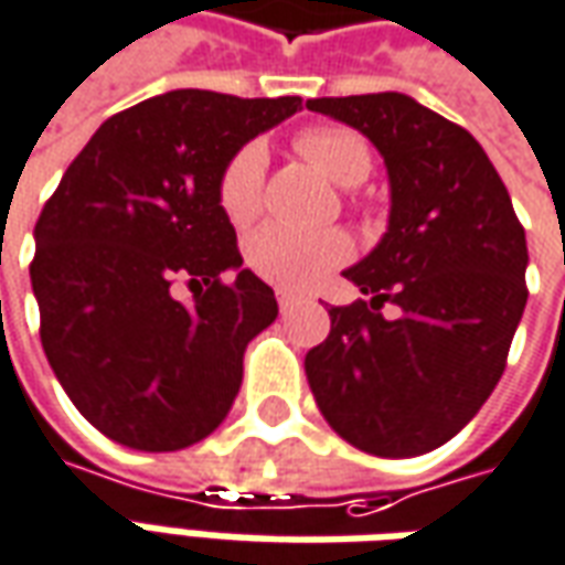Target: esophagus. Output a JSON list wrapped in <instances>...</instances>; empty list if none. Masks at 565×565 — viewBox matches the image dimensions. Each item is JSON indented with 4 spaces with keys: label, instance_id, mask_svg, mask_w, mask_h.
I'll use <instances>...</instances> for the list:
<instances>
[{
    "label": "esophagus",
    "instance_id": "34e87169",
    "mask_svg": "<svg viewBox=\"0 0 565 565\" xmlns=\"http://www.w3.org/2000/svg\"><path fill=\"white\" fill-rule=\"evenodd\" d=\"M296 306H299V299H296L294 294H287V290H278V309H281V315L294 311Z\"/></svg>",
    "mask_w": 565,
    "mask_h": 565
}]
</instances>
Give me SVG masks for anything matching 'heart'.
I'll return each instance as SVG.
<instances>
[{"mask_svg": "<svg viewBox=\"0 0 565 565\" xmlns=\"http://www.w3.org/2000/svg\"><path fill=\"white\" fill-rule=\"evenodd\" d=\"M299 156L323 171L339 186H358L373 171L370 143L342 125H311L294 137ZM269 156L259 143L242 146L220 173L216 201L235 228H247L263 214V183ZM351 256V242L339 228L299 232L287 226H266L247 244L250 269L284 290H311Z\"/></svg>", "mask_w": 565, "mask_h": 565, "instance_id": "heart-1", "label": "heart"}]
</instances>
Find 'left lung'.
I'll return each mask as SVG.
<instances>
[{"label":"left lung","instance_id":"8db88e82","mask_svg":"<svg viewBox=\"0 0 565 565\" xmlns=\"http://www.w3.org/2000/svg\"><path fill=\"white\" fill-rule=\"evenodd\" d=\"M370 137L392 180V220L345 271L366 299L330 309L306 376L351 447L404 459L447 444L502 379L526 306V232L483 146L413 97L306 104ZM385 301L402 309L388 322Z\"/></svg>","mask_w":565,"mask_h":565}]
</instances>
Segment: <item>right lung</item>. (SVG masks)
Here are the masks:
<instances>
[{"instance_id": "right-lung-1", "label": "right lung", "mask_w": 565, "mask_h": 565, "mask_svg": "<svg viewBox=\"0 0 565 565\" xmlns=\"http://www.w3.org/2000/svg\"><path fill=\"white\" fill-rule=\"evenodd\" d=\"M302 97L168 90L106 118L35 223L39 337L85 419L146 452L192 447L226 419L247 342L278 318L269 284L235 281L238 238L216 183ZM186 280L192 303L170 287Z\"/></svg>"}]
</instances>
